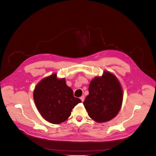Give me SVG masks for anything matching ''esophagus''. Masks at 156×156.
<instances>
[{"label": "esophagus", "mask_w": 156, "mask_h": 156, "mask_svg": "<svg viewBox=\"0 0 156 156\" xmlns=\"http://www.w3.org/2000/svg\"><path fill=\"white\" fill-rule=\"evenodd\" d=\"M84 99H85V98H84V96H82L81 97H80V100H82V102L84 101Z\"/></svg>", "instance_id": "1"}]
</instances>
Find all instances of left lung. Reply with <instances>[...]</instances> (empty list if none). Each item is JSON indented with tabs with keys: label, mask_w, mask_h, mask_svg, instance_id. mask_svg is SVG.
I'll return each mask as SVG.
<instances>
[{
	"label": "left lung",
	"mask_w": 156,
	"mask_h": 156,
	"mask_svg": "<svg viewBox=\"0 0 156 156\" xmlns=\"http://www.w3.org/2000/svg\"><path fill=\"white\" fill-rule=\"evenodd\" d=\"M89 93L83 105L92 119L97 122H104L118 114L123 93L115 75L105 71L101 77L94 78L89 84Z\"/></svg>",
	"instance_id": "left-lung-1"
}]
</instances>
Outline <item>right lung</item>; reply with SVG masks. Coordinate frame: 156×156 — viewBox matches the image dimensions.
<instances>
[{"label":"right lung","instance_id":"obj_1","mask_svg":"<svg viewBox=\"0 0 156 156\" xmlns=\"http://www.w3.org/2000/svg\"><path fill=\"white\" fill-rule=\"evenodd\" d=\"M56 74L42 80L35 87L34 100L42 117L52 124L62 123L70 117L72 109L81 100L74 97L65 78Z\"/></svg>","mask_w":156,"mask_h":156}]
</instances>
